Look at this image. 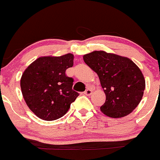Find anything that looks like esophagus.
Here are the masks:
<instances>
[{
	"label": "esophagus",
	"instance_id": "obj_1",
	"mask_svg": "<svg viewBox=\"0 0 160 160\" xmlns=\"http://www.w3.org/2000/svg\"><path fill=\"white\" fill-rule=\"evenodd\" d=\"M83 93L85 95H87V96H90V95L92 93V90L90 89H87L85 91H84Z\"/></svg>",
	"mask_w": 160,
	"mask_h": 160
}]
</instances>
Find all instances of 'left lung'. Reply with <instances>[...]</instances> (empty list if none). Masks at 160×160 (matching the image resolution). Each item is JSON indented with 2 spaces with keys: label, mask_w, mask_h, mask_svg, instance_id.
Returning <instances> with one entry per match:
<instances>
[{
  "label": "left lung",
  "mask_w": 160,
  "mask_h": 160,
  "mask_svg": "<svg viewBox=\"0 0 160 160\" xmlns=\"http://www.w3.org/2000/svg\"><path fill=\"white\" fill-rule=\"evenodd\" d=\"M83 61L97 73L106 94L101 112L114 118L131 113L141 101L145 89V79L140 68L128 58L104 51L84 54Z\"/></svg>",
  "instance_id": "1"
}]
</instances>
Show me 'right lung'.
<instances>
[{"instance_id":"obj_1","label":"right lung","mask_w":160,"mask_h":160,"mask_svg":"<svg viewBox=\"0 0 160 160\" xmlns=\"http://www.w3.org/2000/svg\"><path fill=\"white\" fill-rule=\"evenodd\" d=\"M73 65V54L40 57L21 77L20 87L26 105L36 116L53 121L64 116L78 92L72 89L73 79L66 76Z\"/></svg>"}]
</instances>
